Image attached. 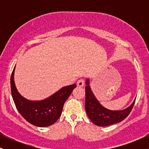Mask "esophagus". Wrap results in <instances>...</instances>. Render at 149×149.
<instances>
[{
	"label": "esophagus",
	"mask_w": 149,
	"mask_h": 149,
	"mask_svg": "<svg viewBox=\"0 0 149 149\" xmlns=\"http://www.w3.org/2000/svg\"><path fill=\"white\" fill-rule=\"evenodd\" d=\"M84 84H85V80L84 79H83V78L78 80V82H77V85L79 87H83V85H84Z\"/></svg>",
	"instance_id": "34e87169"
}]
</instances>
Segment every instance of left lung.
<instances>
[{
    "instance_id": "1",
    "label": "left lung",
    "mask_w": 149,
    "mask_h": 149,
    "mask_svg": "<svg viewBox=\"0 0 149 149\" xmlns=\"http://www.w3.org/2000/svg\"><path fill=\"white\" fill-rule=\"evenodd\" d=\"M89 79L86 80L85 86V111L89 118L96 125L105 127L118 123L127 117L134 107L135 100L127 109L121 111H111L101 105L95 98L90 87Z\"/></svg>"
}]
</instances>
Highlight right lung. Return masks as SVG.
<instances>
[{
    "instance_id": "right-lung-1",
    "label": "right lung",
    "mask_w": 149,
    "mask_h": 149,
    "mask_svg": "<svg viewBox=\"0 0 149 149\" xmlns=\"http://www.w3.org/2000/svg\"><path fill=\"white\" fill-rule=\"evenodd\" d=\"M15 69L10 78L11 92L17 109L22 117L37 127H47L60 117L66 100L76 87V84L64 87L59 91L41 101H31L19 93L14 81Z\"/></svg>"
}]
</instances>
